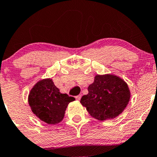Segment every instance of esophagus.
Returning <instances> with one entry per match:
<instances>
[{"mask_svg":"<svg viewBox=\"0 0 157 157\" xmlns=\"http://www.w3.org/2000/svg\"><path fill=\"white\" fill-rule=\"evenodd\" d=\"M81 98H82V95H77V96H75V99L77 100V101H80Z\"/></svg>","mask_w":157,"mask_h":157,"instance_id":"1","label":"esophagus"}]
</instances>
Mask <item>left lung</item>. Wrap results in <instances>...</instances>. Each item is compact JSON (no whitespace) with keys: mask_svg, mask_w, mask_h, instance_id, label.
I'll use <instances>...</instances> for the list:
<instances>
[{"mask_svg":"<svg viewBox=\"0 0 157 157\" xmlns=\"http://www.w3.org/2000/svg\"><path fill=\"white\" fill-rule=\"evenodd\" d=\"M81 103L91 116L101 121L119 116L126 107L130 91L122 79L112 75H98L88 88Z\"/></svg>","mask_w":157,"mask_h":157,"instance_id":"1","label":"left lung"}]
</instances>
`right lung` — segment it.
Listing matches in <instances>:
<instances>
[{
  "instance_id": "obj_1",
  "label": "right lung",
  "mask_w": 157,
  "mask_h": 157,
  "mask_svg": "<svg viewBox=\"0 0 157 157\" xmlns=\"http://www.w3.org/2000/svg\"><path fill=\"white\" fill-rule=\"evenodd\" d=\"M75 100L67 94H61L51 79L38 82L29 96L32 112L43 122L51 125L62 121L68 104Z\"/></svg>"
}]
</instances>
